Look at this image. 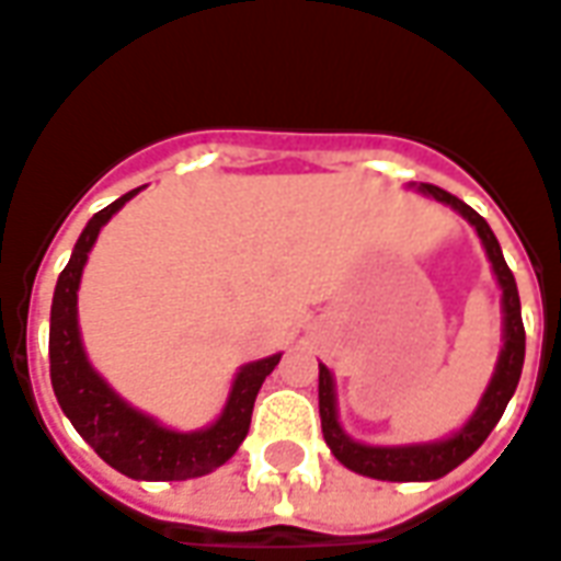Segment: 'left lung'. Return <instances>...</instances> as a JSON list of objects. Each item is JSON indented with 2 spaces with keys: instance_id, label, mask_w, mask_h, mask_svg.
Listing matches in <instances>:
<instances>
[{
  "instance_id": "obj_1",
  "label": "left lung",
  "mask_w": 561,
  "mask_h": 561,
  "mask_svg": "<svg viewBox=\"0 0 561 561\" xmlns=\"http://www.w3.org/2000/svg\"><path fill=\"white\" fill-rule=\"evenodd\" d=\"M421 194L439 199L445 206H451L454 211H460L472 227H476L478 239L488 251L496 280L502 286V353H499L496 374L490 379L484 398L478 403V410L472 412V419L466 421L460 431L439 439V443L424 445H362L350 439L343 433L341 421H337V400H334V379L325 365H320V419H322V436L331 454L341 460L346 469H353L358 476L379 478V481H436V478L448 476L451 469L463 463L466 457L481 448V443L488 439L490 431L496 427L502 412L508 407L511 394L517 391L523 370V355H526V331H523L520 317V296H517V284L511 275L508 263L502 256L496 236L488 227V220L478 215L476 208L466 206L463 199H457L454 194L443 191L436 185H419Z\"/></svg>"
}]
</instances>
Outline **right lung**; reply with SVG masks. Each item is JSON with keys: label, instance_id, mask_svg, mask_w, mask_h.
Masks as SVG:
<instances>
[{"label": "right lung", "instance_id": "right-lung-1", "mask_svg": "<svg viewBox=\"0 0 561 561\" xmlns=\"http://www.w3.org/2000/svg\"><path fill=\"white\" fill-rule=\"evenodd\" d=\"M134 194H140V187L118 196L116 203L101 208L85 224L73 244L71 260L56 280L50 308V382L62 412L104 463L137 481H187L218 469L239 451L251 427L253 400L260 394L265 376L277 367L280 355H268L241 367L220 419L206 431L194 433L170 431L142 415L95 374L80 341L77 289L98 232Z\"/></svg>", "mask_w": 561, "mask_h": 561}]
</instances>
